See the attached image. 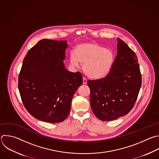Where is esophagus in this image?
<instances>
[{
  "mask_svg": "<svg viewBox=\"0 0 159 159\" xmlns=\"http://www.w3.org/2000/svg\"><path fill=\"white\" fill-rule=\"evenodd\" d=\"M87 83V79L86 77H83V84H86Z\"/></svg>",
  "mask_w": 159,
  "mask_h": 159,
  "instance_id": "1",
  "label": "esophagus"
}]
</instances>
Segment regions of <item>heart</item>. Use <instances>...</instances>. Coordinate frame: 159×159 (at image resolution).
Instances as JSON below:
<instances>
[{
  "mask_svg": "<svg viewBox=\"0 0 159 159\" xmlns=\"http://www.w3.org/2000/svg\"><path fill=\"white\" fill-rule=\"evenodd\" d=\"M84 64L85 73L92 79H101L111 71L114 63V53L97 43H83L70 55V63L74 66Z\"/></svg>",
  "mask_w": 159,
  "mask_h": 159,
  "instance_id": "1",
  "label": "heart"
}]
</instances>
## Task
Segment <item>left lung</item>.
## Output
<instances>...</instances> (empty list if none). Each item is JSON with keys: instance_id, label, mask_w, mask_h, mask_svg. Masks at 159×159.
<instances>
[{"instance_id": "obj_1", "label": "left lung", "mask_w": 159, "mask_h": 159, "mask_svg": "<svg viewBox=\"0 0 159 159\" xmlns=\"http://www.w3.org/2000/svg\"><path fill=\"white\" fill-rule=\"evenodd\" d=\"M117 55L110 72L103 78L88 80L90 102L100 120H116L134 107L142 84V75L135 52L118 39Z\"/></svg>"}]
</instances>
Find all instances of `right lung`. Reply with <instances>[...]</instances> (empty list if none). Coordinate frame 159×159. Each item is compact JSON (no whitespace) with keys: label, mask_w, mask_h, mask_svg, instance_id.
<instances>
[{"label":"right lung","mask_w":159,"mask_h":159,"mask_svg":"<svg viewBox=\"0 0 159 159\" xmlns=\"http://www.w3.org/2000/svg\"><path fill=\"white\" fill-rule=\"evenodd\" d=\"M66 41L42 39L27 52L19 75L22 103L35 119L49 123L64 121L72 97L82 82L81 72L64 66Z\"/></svg>","instance_id":"add662e5"}]
</instances>
